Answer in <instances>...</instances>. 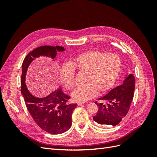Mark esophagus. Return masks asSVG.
Here are the masks:
<instances>
[{
	"instance_id": "1",
	"label": "esophagus",
	"mask_w": 157,
	"mask_h": 157,
	"mask_svg": "<svg viewBox=\"0 0 157 157\" xmlns=\"http://www.w3.org/2000/svg\"><path fill=\"white\" fill-rule=\"evenodd\" d=\"M84 103H85V102H78V103H77V105H78V106H80V105H82Z\"/></svg>"
}]
</instances>
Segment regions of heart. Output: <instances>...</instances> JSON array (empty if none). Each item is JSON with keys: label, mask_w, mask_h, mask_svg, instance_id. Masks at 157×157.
Segmentation results:
<instances>
[{"label": "heart", "mask_w": 157, "mask_h": 157, "mask_svg": "<svg viewBox=\"0 0 157 157\" xmlns=\"http://www.w3.org/2000/svg\"><path fill=\"white\" fill-rule=\"evenodd\" d=\"M121 61L116 54H105L90 50L76 56L70 64L61 68L59 79L63 86L69 90L75 84V71L85 73L82 86L73 94L75 101H84L96 96L98 92H105L113 86L119 74Z\"/></svg>", "instance_id": "1"}]
</instances>
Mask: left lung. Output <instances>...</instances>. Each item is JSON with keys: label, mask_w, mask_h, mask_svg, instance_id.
I'll use <instances>...</instances> for the list:
<instances>
[{"label": "left lung", "mask_w": 157, "mask_h": 157, "mask_svg": "<svg viewBox=\"0 0 157 157\" xmlns=\"http://www.w3.org/2000/svg\"><path fill=\"white\" fill-rule=\"evenodd\" d=\"M135 84L134 75H126L121 85L99 98V102H95L98 111L93 117V120L102 126L118 124L129 111L134 98Z\"/></svg>", "instance_id": "obj_1"}]
</instances>
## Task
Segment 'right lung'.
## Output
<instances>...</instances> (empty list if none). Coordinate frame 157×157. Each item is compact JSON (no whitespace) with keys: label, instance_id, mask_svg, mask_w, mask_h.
Returning <instances> with one entry per match:
<instances>
[{"label":"right lung","instance_id":"right-lung-1","mask_svg":"<svg viewBox=\"0 0 157 157\" xmlns=\"http://www.w3.org/2000/svg\"><path fill=\"white\" fill-rule=\"evenodd\" d=\"M62 46H42L28 54L22 64L21 92L26 107L33 119L42 130L52 134H62L68 130L72 124L71 116L77 103L67 104L70 99L59 88L44 98L32 95L25 84V76L29 65L35 58L45 56L54 59L57 52L64 51Z\"/></svg>","mask_w":157,"mask_h":157}]
</instances>
